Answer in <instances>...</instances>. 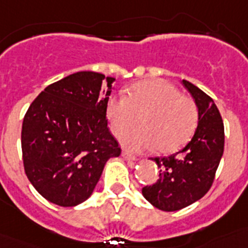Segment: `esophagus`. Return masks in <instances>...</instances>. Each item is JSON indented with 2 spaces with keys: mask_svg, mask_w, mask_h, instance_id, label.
I'll use <instances>...</instances> for the list:
<instances>
[{
  "mask_svg": "<svg viewBox=\"0 0 248 248\" xmlns=\"http://www.w3.org/2000/svg\"><path fill=\"white\" fill-rule=\"evenodd\" d=\"M122 156H123V159L131 160V161H134V160H137V157H135L134 155L130 154V153H128V151H125V150L122 151Z\"/></svg>",
  "mask_w": 248,
  "mask_h": 248,
  "instance_id": "esophagus-1",
  "label": "esophagus"
}]
</instances>
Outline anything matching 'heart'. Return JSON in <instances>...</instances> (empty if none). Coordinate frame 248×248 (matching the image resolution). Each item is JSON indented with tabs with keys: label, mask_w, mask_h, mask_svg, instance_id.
<instances>
[{
	"label": "heart",
	"mask_w": 248,
	"mask_h": 248,
	"mask_svg": "<svg viewBox=\"0 0 248 248\" xmlns=\"http://www.w3.org/2000/svg\"><path fill=\"white\" fill-rule=\"evenodd\" d=\"M105 111L111 133L119 135L124 131L120 143L135 153L156 146L160 153H172L189 141L199 122L194 100L163 79L135 83L129 88L128 97L111 95ZM138 115L143 116V126L127 131L136 124Z\"/></svg>",
	"instance_id": "obj_1"
}]
</instances>
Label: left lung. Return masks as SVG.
<instances>
[{
  "mask_svg": "<svg viewBox=\"0 0 248 248\" xmlns=\"http://www.w3.org/2000/svg\"><path fill=\"white\" fill-rule=\"evenodd\" d=\"M199 109L198 128L181 150L151 157L160 169L156 183L143 187V196L156 209L177 211L200 200L210 190L223 154L225 130L214 100L187 80L181 82Z\"/></svg>",
  "mask_w": 248,
  "mask_h": 248,
  "instance_id": "8db88e82",
  "label": "left lung"
}]
</instances>
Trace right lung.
Masks as SVG:
<instances>
[{"mask_svg": "<svg viewBox=\"0 0 248 248\" xmlns=\"http://www.w3.org/2000/svg\"><path fill=\"white\" fill-rule=\"evenodd\" d=\"M114 82L77 72L48 85L30 105L22 124L23 165L49 202L72 207L91 198L107 161L120 155L105 118Z\"/></svg>", "mask_w": 248, "mask_h": 248, "instance_id": "obj_1", "label": "right lung"}]
</instances>
